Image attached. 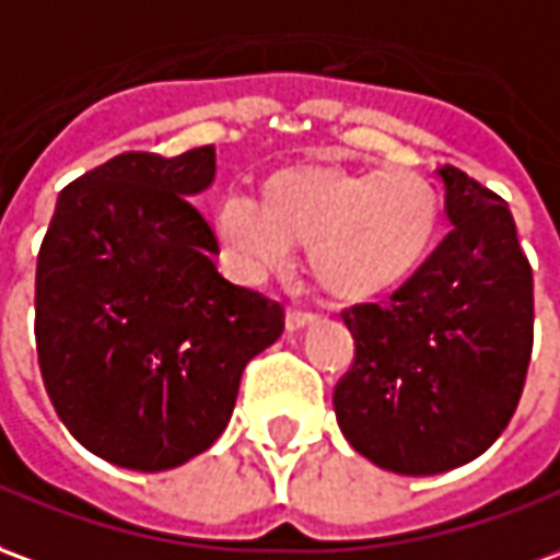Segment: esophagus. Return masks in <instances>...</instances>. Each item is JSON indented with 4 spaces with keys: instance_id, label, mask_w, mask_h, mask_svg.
I'll return each instance as SVG.
<instances>
[{
    "instance_id": "34e87169",
    "label": "esophagus",
    "mask_w": 560,
    "mask_h": 560,
    "mask_svg": "<svg viewBox=\"0 0 560 560\" xmlns=\"http://www.w3.org/2000/svg\"><path fill=\"white\" fill-rule=\"evenodd\" d=\"M308 324H315V315L312 312H300V308H288V318H284V327L296 334V330H303Z\"/></svg>"
}]
</instances>
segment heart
<instances>
[{"label": "heart", "instance_id": "b5f03b06", "mask_svg": "<svg viewBox=\"0 0 560 560\" xmlns=\"http://www.w3.org/2000/svg\"><path fill=\"white\" fill-rule=\"evenodd\" d=\"M214 240L242 281H260L308 248V276L339 303H366L416 279L440 245L443 197L416 170L296 163L264 178L260 202L224 190Z\"/></svg>", "mask_w": 560, "mask_h": 560}]
</instances>
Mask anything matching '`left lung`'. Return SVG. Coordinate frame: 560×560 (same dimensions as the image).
<instances>
[{
  "label": "left lung",
  "mask_w": 560,
  "mask_h": 560,
  "mask_svg": "<svg viewBox=\"0 0 560 560\" xmlns=\"http://www.w3.org/2000/svg\"><path fill=\"white\" fill-rule=\"evenodd\" d=\"M452 230L388 303L342 312L354 361L334 388L354 452L402 476L470 464L506 430L534 351V272L506 199L440 170Z\"/></svg>",
  "instance_id": "1"
}]
</instances>
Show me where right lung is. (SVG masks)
I'll return each mask as SVG.
<instances>
[{
    "label": "right lung",
    "instance_id": "obj_1",
    "mask_svg": "<svg viewBox=\"0 0 560 560\" xmlns=\"http://www.w3.org/2000/svg\"><path fill=\"white\" fill-rule=\"evenodd\" d=\"M214 144L117 154L66 185L35 267V348L50 402L93 455L172 470L224 433L245 363L284 308L226 281L218 240L187 202Z\"/></svg>",
    "mask_w": 560,
    "mask_h": 560
}]
</instances>
